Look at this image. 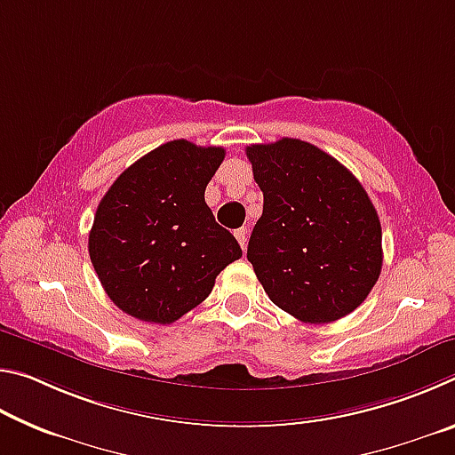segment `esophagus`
I'll use <instances>...</instances> for the list:
<instances>
[{"mask_svg":"<svg viewBox=\"0 0 455 455\" xmlns=\"http://www.w3.org/2000/svg\"><path fill=\"white\" fill-rule=\"evenodd\" d=\"M235 236H236V241H238V244L243 246V251L246 249V230L244 228H238V230H235Z\"/></svg>","mask_w":455,"mask_h":455,"instance_id":"esophagus-1","label":"esophagus"}]
</instances>
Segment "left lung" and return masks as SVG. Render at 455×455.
Returning <instances> with one entry per match:
<instances>
[{
	"instance_id": "left-lung-1",
	"label": "left lung",
	"mask_w": 455,
	"mask_h": 455,
	"mask_svg": "<svg viewBox=\"0 0 455 455\" xmlns=\"http://www.w3.org/2000/svg\"><path fill=\"white\" fill-rule=\"evenodd\" d=\"M246 158L265 198L246 259L268 299L313 325L355 311L383 265L379 217L361 182L297 138L246 146Z\"/></svg>"
}]
</instances>
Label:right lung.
<instances>
[{
  "instance_id": "right-lung-1",
  "label": "right lung",
  "mask_w": 455,
  "mask_h": 455,
  "mask_svg": "<svg viewBox=\"0 0 455 455\" xmlns=\"http://www.w3.org/2000/svg\"><path fill=\"white\" fill-rule=\"evenodd\" d=\"M222 160L220 146L166 142L128 166L100 200L90 260L106 295L130 317L171 325L243 257L204 203Z\"/></svg>"
}]
</instances>
